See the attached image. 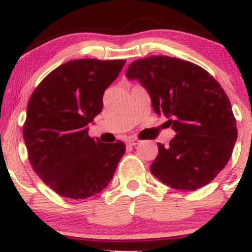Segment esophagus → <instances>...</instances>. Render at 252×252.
I'll list each match as a JSON object with an SVG mask.
<instances>
[{
	"mask_svg": "<svg viewBox=\"0 0 252 252\" xmlns=\"http://www.w3.org/2000/svg\"><path fill=\"white\" fill-rule=\"evenodd\" d=\"M126 142H128L129 146H136V144L140 143V141H138L137 138H134V137H132V138H129V140L126 141Z\"/></svg>",
	"mask_w": 252,
	"mask_h": 252,
	"instance_id": "obj_1",
	"label": "esophagus"
}]
</instances>
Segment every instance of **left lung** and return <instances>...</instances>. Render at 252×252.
Returning <instances> with one entry per match:
<instances>
[{
    "mask_svg": "<svg viewBox=\"0 0 252 252\" xmlns=\"http://www.w3.org/2000/svg\"><path fill=\"white\" fill-rule=\"evenodd\" d=\"M126 74L148 90L154 111L176 132L169 146L158 143L152 174L175 189L210 184L227 164L237 140L235 115L220 84L200 66L167 56L135 60Z\"/></svg>",
    "mask_w": 252,
    "mask_h": 252,
    "instance_id": "1",
    "label": "left lung"
}]
</instances>
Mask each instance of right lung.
Returning a JSON list of instances; mask_svg holds the SVG:
<instances>
[{
    "instance_id": "add662e5",
    "label": "right lung",
    "mask_w": 252,
    "mask_h": 252,
    "mask_svg": "<svg viewBox=\"0 0 252 252\" xmlns=\"http://www.w3.org/2000/svg\"><path fill=\"white\" fill-rule=\"evenodd\" d=\"M126 60L76 59L48 73L27 105L24 140L41 180L65 198L86 199L108 186L126 144L102 143L86 126L103 109V94Z\"/></svg>"
}]
</instances>
